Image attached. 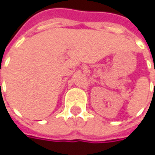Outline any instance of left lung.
Instances as JSON below:
<instances>
[{
	"instance_id": "left-lung-1",
	"label": "left lung",
	"mask_w": 155,
	"mask_h": 155,
	"mask_svg": "<svg viewBox=\"0 0 155 155\" xmlns=\"http://www.w3.org/2000/svg\"><path fill=\"white\" fill-rule=\"evenodd\" d=\"M154 71H155V69H154ZM154 84H155V83H154Z\"/></svg>"
}]
</instances>
